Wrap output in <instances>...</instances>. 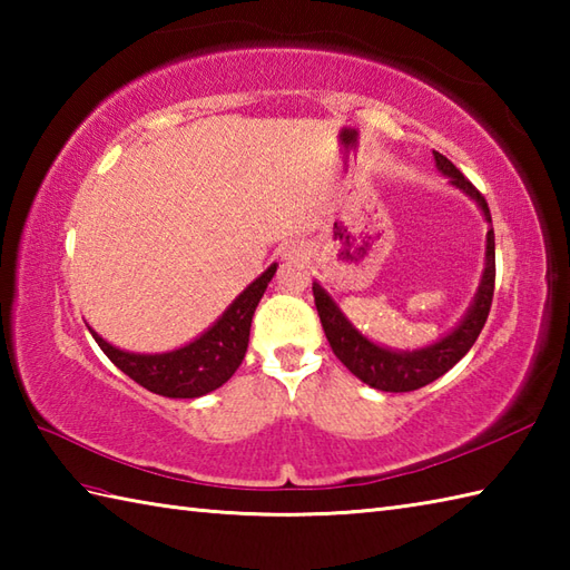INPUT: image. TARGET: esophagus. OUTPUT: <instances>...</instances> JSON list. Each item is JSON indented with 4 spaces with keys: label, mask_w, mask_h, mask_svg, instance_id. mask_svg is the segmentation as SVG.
Here are the masks:
<instances>
[{
    "label": "esophagus",
    "mask_w": 570,
    "mask_h": 570,
    "mask_svg": "<svg viewBox=\"0 0 570 570\" xmlns=\"http://www.w3.org/2000/svg\"><path fill=\"white\" fill-rule=\"evenodd\" d=\"M284 257L304 262V259H308V249H306V245H288V247H284Z\"/></svg>",
    "instance_id": "1"
}]
</instances>
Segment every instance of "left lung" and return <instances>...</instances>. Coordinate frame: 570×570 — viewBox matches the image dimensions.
Returning a JSON list of instances; mask_svg holds the SVG:
<instances>
[{
  "label": "left lung",
  "instance_id": "obj_1",
  "mask_svg": "<svg viewBox=\"0 0 570 570\" xmlns=\"http://www.w3.org/2000/svg\"><path fill=\"white\" fill-rule=\"evenodd\" d=\"M433 159H435V168H439L445 178H451V186L463 190L465 196L482 210V217H485L488 223H492L488 203L475 190V186H472L470 180L460 174L443 154L433 151ZM492 294H494V233H492V227L488 229L485 269H482L475 298H472L470 308L465 311V316L460 318L455 328L426 347L392 350V347L372 343L367 335H362L355 325L347 321L341 306L333 301V296L325 292L318 282H313V296H316L318 316H321L325 337H328L335 357L341 360L357 380L374 386V390H380V392H414V390H421V386L431 384L433 380L443 377V374L451 370L460 357H465L468 350L475 345L482 325H485V321H488V313L492 306Z\"/></svg>",
  "mask_w": 570,
  "mask_h": 570
}]
</instances>
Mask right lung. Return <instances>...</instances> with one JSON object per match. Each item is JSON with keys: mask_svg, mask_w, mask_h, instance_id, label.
Here are the masks:
<instances>
[{"mask_svg": "<svg viewBox=\"0 0 570 570\" xmlns=\"http://www.w3.org/2000/svg\"><path fill=\"white\" fill-rule=\"evenodd\" d=\"M276 266L278 264H272L269 269L254 278L245 292L225 308L223 316L196 341L168 350V353H127V350L107 343L90 325L88 331L92 333L95 343L102 347V353L115 362V367L141 384L144 390L168 399L203 396L223 386L245 360L252 316L276 274Z\"/></svg>", "mask_w": 570, "mask_h": 570, "instance_id": "right-lung-1", "label": "right lung"}]
</instances>
